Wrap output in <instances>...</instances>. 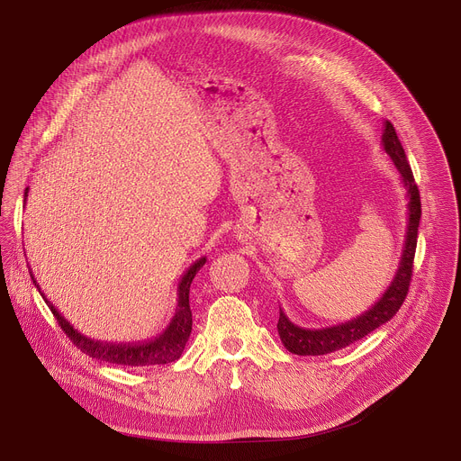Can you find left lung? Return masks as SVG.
<instances>
[{"mask_svg":"<svg viewBox=\"0 0 461 461\" xmlns=\"http://www.w3.org/2000/svg\"><path fill=\"white\" fill-rule=\"evenodd\" d=\"M381 146L384 153L392 158L393 166H396L402 184L407 189V233H405V244L400 258V267L393 276L392 283L386 286L383 295L361 315L334 324L326 328H303L297 326L288 319V315L279 308V322L277 330L281 336L283 345L288 352L297 356H324L341 348H347L348 345L363 339L370 332L381 324L388 322L396 312L402 308L409 285L412 276V262L416 253V242H418V228H420V217H421V203H420V191L412 176V169L407 162L403 146L396 135V129L390 122H383V135H381Z\"/></svg>","mask_w":461,"mask_h":461,"instance_id":"1","label":"left lung"}]
</instances>
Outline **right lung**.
Returning a JSON list of instances; mask_svg holds the SVG:
<instances>
[{"label":"right lung","instance_id":"add662e5","mask_svg":"<svg viewBox=\"0 0 461 461\" xmlns=\"http://www.w3.org/2000/svg\"><path fill=\"white\" fill-rule=\"evenodd\" d=\"M27 196H29V187L25 189V201H27ZM204 265H206V257H201V258H196L193 265L184 272V276L180 277L178 286H176V308H175V313H173L169 324L166 326V330L160 336L142 341V343H107V341H100V339L84 336L45 297V294L41 292L40 285L36 283V279L32 276L31 267H29V274H31L34 286L38 288V292L45 299L47 306L50 308L52 315L56 317L58 324L61 326V330L69 336V339L84 354H87L89 357L105 361V363H113V365L151 366V365L173 363L182 356L184 347L191 334V324H193L191 308H189V286H191L196 272H199Z\"/></svg>","mask_w":461,"mask_h":461}]
</instances>
